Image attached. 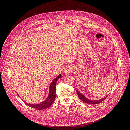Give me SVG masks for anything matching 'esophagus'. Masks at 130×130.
Returning a JSON list of instances; mask_svg holds the SVG:
<instances>
[{
    "label": "esophagus",
    "mask_w": 130,
    "mask_h": 130,
    "mask_svg": "<svg viewBox=\"0 0 130 130\" xmlns=\"http://www.w3.org/2000/svg\"><path fill=\"white\" fill-rule=\"evenodd\" d=\"M72 72H73V69H72V68L69 67H67L65 69V73H66L68 74V73H71Z\"/></svg>",
    "instance_id": "34e87169"
}]
</instances>
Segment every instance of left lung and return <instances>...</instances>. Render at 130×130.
Returning a JSON list of instances; mask_svg holds the SVG:
<instances>
[{"instance_id":"8db88e82","label":"left lung","mask_w":130,"mask_h":130,"mask_svg":"<svg viewBox=\"0 0 130 130\" xmlns=\"http://www.w3.org/2000/svg\"><path fill=\"white\" fill-rule=\"evenodd\" d=\"M76 93H77V95H78V98H79L82 101H84V103L88 104H93V105H94V104H98L100 103L101 102H102L103 100H104L105 99H106V98L107 97V96H105V98H103V99H100V100H90L88 99L87 98H86L85 96H84L81 93H80L79 92H78V90H76ZM107 96H108V95H107Z\"/></svg>"}]
</instances>
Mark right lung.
Segmentation results:
<instances>
[{"label": "right lung", "mask_w": 130, "mask_h": 130, "mask_svg": "<svg viewBox=\"0 0 130 130\" xmlns=\"http://www.w3.org/2000/svg\"><path fill=\"white\" fill-rule=\"evenodd\" d=\"M61 77V75L60 74L59 75L56 77L55 79L52 81L50 85L49 88V95L47 98V99L43 101V103L40 104H36V105H30L27 104L30 107L37 109H44L47 108L49 107L50 106L52 105L55 101L56 98V84L57 80L59 78Z\"/></svg>", "instance_id": "1"}]
</instances>
